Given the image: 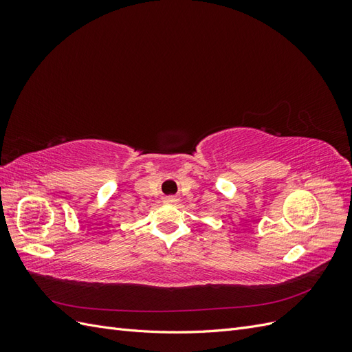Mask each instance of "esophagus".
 <instances>
[{
    "mask_svg": "<svg viewBox=\"0 0 352 352\" xmlns=\"http://www.w3.org/2000/svg\"><path fill=\"white\" fill-rule=\"evenodd\" d=\"M164 201H166V202H168V204H176V202L179 201V198H177V197H175V195H168V197H166V198H164Z\"/></svg>",
    "mask_w": 352,
    "mask_h": 352,
    "instance_id": "1",
    "label": "esophagus"
}]
</instances>
